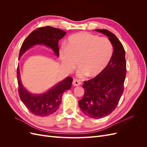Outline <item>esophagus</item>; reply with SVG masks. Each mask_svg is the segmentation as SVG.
I'll list each match as a JSON object with an SVG mask.
<instances>
[{
    "label": "esophagus",
    "mask_w": 147,
    "mask_h": 147,
    "mask_svg": "<svg viewBox=\"0 0 147 147\" xmlns=\"http://www.w3.org/2000/svg\"><path fill=\"white\" fill-rule=\"evenodd\" d=\"M72 84H73L74 86H77L80 85V84H81V82H80V81L78 80H77V79H74Z\"/></svg>",
    "instance_id": "1"
}]
</instances>
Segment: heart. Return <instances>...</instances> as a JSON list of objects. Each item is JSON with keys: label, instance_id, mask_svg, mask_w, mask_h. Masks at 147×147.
Segmentation results:
<instances>
[{"label": "heart", "instance_id": "b5f03b06", "mask_svg": "<svg viewBox=\"0 0 147 147\" xmlns=\"http://www.w3.org/2000/svg\"><path fill=\"white\" fill-rule=\"evenodd\" d=\"M113 47L108 38L88 32L74 34L68 38L67 48L59 51L61 59L67 69H73L78 65L82 68L78 75L83 77L88 74L94 77L103 71L112 58Z\"/></svg>", "mask_w": 147, "mask_h": 147}]
</instances>
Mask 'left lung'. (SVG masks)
I'll list each match as a JSON object with an SVG mask.
<instances>
[{"label": "left lung", "instance_id": "8db88e82", "mask_svg": "<svg viewBox=\"0 0 147 147\" xmlns=\"http://www.w3.org/2000/svg\"><path fill=\"white\" fill-rule=\"evenodd\" d=\"M96 30L109 37L113 47V55L100 74L84 82V94L78 105L86 116L101 118L112 113L118 104L124 91L126 61L125 50L116 35L107 29Z\"/></svg>", "mask_w": 147, "mask_h": 147}]
</instances>
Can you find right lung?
<instances>
[{"mask_svg": "<svg viewBox=\"0 0 147 147\" xmlns=\"http://www.w3.org/2000/svg\"><path fill=\"white\" fill-rule=\"evenodd\" d=\"M65 31L59 29L45 26L39 28L31 32L26 38L20 48L19 59L24 52L35 45H45L51 48L59 56L58 42L65 35ZM18 92L21 101L32 114L39 117H46L55 113L59 109L63 93L70 90L73 78L66 77L50 90L42 94H32L23 86L20 79L19 67L17 69Z\"/></svg>", "mask_w": 147, "mask_h": 147, "instance_id": "1", "label": "right lung"}]
</instances>
